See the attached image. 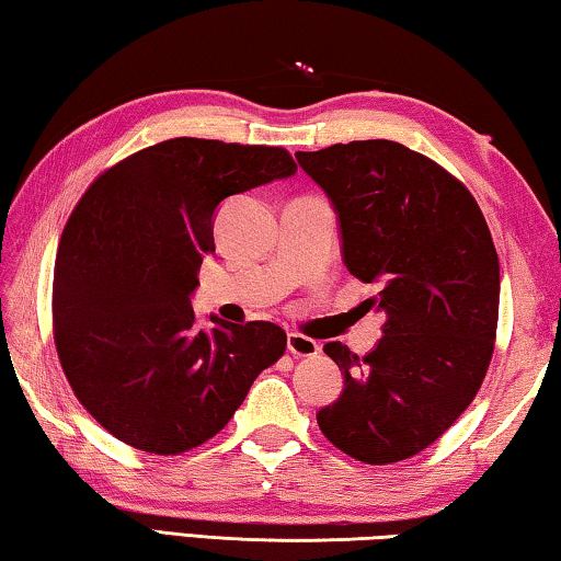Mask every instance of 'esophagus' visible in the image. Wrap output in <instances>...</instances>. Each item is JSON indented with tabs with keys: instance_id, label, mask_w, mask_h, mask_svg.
<instances>
[{
	"instance_id": "1",
	"label": "esophagus",
	"mask_w": 561,
	"mask_h": 561,
	"mask_svg": "<svg viewBox=\"0 0 561 561\" xmlns=\"http://www.w3.org/2000/svg\"><path fill=\"white\" fill-rule=\"evenodd\" d=\"M288 352L293 357H316L320 352V345L316 340L300 335V332H290V335H288Z\"/></svg>"
}]
</instances>
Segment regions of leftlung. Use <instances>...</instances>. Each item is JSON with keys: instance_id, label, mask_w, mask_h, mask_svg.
I'll list each match as a JSON object with an SVG mask.
<instances>
[{"instance_id": "1", "label": "left lung", "mask_w": 561, "mask_h": 561, "mask_svg": "<svg viewBox=\"0 0 561 561\" xmlns=\"http://www.w3.org/2000/svg\"><path fill=\"white\" fill-rule=\"evenodd\" d=\"M337 214L342 261L379 293L377 347L328 342L345 389L320 431L362 463H397L463 414L493 357L500 263L478 202L434 160L391 140L296 152Z\"/></svg>"}]
</instances>
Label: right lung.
<instances>
[{
  "label": "right lung",
  "mask_w": 561,
  "mask_h": 561,
  "mask_svg": "<svg viewBox=\"0 0 561 561\" xmlns=\"http://www.w3.org/2000/svg\"><path fill=\"white\" fill-rule=\"evenodd\" d=\"M298 172L283 147L174 137L88 186L58 243L54 340L98 424L176 456L229 424L253 379L286 352L273 322L196 325L192 293L231 194Z\"/></svg>",
  "instance_id": "1"
}]
</instances>
